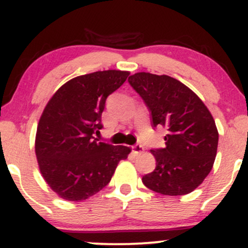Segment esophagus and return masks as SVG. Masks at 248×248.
<instances>
[{"label":"esophagus","instance_id":"esophagus-1","mask_svg":"<svg viewBox=\"0 0 248 248\" xmlns=\"http://www.w3.org/2000/svg\"><path fill=\"white\" fill-rule=\"evenodd\" d=\"M133 151L135 154H141V152L143 151V147H142L141 144H135L133 145Z\"/></svg>","mask_w":248,"mask_h":248}]
</instances>
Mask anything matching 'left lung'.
<instances>
[{"label":"left lung","instance_id":"8db88e82","mask_svg":"<svg viewBox=\"0 0 248 248\" xmlns=\"http://www.w3.org/2000/svg\"><path fill=\"white\" fill-rule=\"evenodd\" d=\"M151 113L154 127H167L166 147L154 149L155 169L142 182L164 195H185L202 184L217 155L219 133L203 101L181 81L139 72L128 78Z\"/></svg>","mask_w":248,"mask_h":248}]
</instances>
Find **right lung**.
<instances>
[{
    "mask_svg": "<svg viewBox=\"0 0 248 248\" xmlns=\"http://www.w3.org/2000/svg\"><path fill=\"white\" fill-rule=\"evenodd\" d=\"M130 72L98 71L64 83L47 103L37 126L35 151L50 188L66 201L80 202L103 189L131 149L99 142L107 97Z\"/></svg>",
    "mask_w": 248,
    "mask_h": 248,
    "instance_id": "obj_1",
    "label": "right lung"
}]
</instances>
